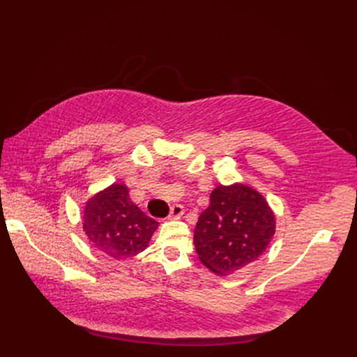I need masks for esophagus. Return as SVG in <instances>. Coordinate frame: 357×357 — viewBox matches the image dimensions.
Returning <instances> with one entry per match:
<instances>
[{
  "label": "esophagus",
  "mask_w": 357,
  "mask_h": 357,
  "mask_svg": "<svg viewBox=\"0 0 357 357\" xmlns=\"http://www.w3.org/2000/svg\"><path fill=\"white\" fill-rule=\"evenodd\" d=\"M185 213V209H183V206L182 205H175V206H172V209H171V213H169V220H178V219H181L182 218V215Z\"/></svg>",
  "instance_id": "obj_1"
}]
</instances>
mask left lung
<instances>
[{
  "label": "left lung",
  "mask_w": 357,
  "mask_h": 357,
  "mask_svg": "<svg viewBox=\"0 0 357 357\" xmlns=\"http://www.w3.org/2000/svg\"><path fill=\"white\" fill-rule=\"evenodd\" d=\"M275 233V215L266 197L244 182L218 185L199 215L193 243L199 260L226 277L259 260Z\"/></svg>",
  "instance_id": "1"
}]
</instances>
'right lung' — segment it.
<instances>
[{
  "mask_svg": "<svg viewBox=\"0 0 357 357\" xmlns=\"http://www.w3.org/2000/svg\"><path fill=\"white\" fill-rule=\"evenodd\" d=\"M158 225L130 199L124 183H112L90 196L83 206V230L87 238L98 251L116 260L144 251Z\"/></svg>",
  "mask_w": 357,
  "mask_h": 357,
  "instance_id": "add662e5",
  "label": "right lung"
}]
</instances>
